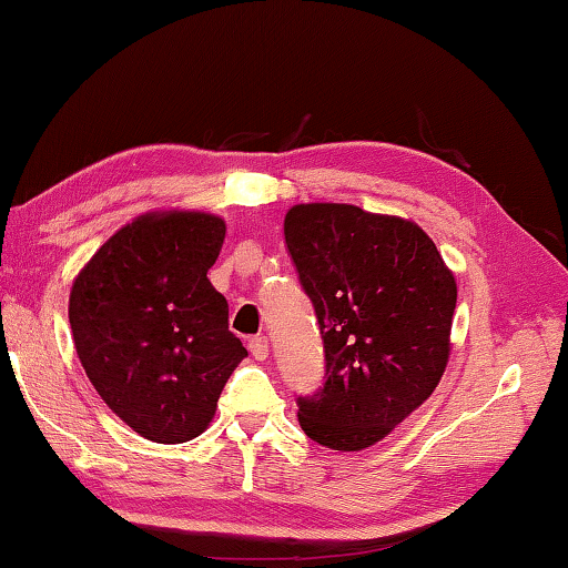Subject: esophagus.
<instances>
[{
	"label": "esophagus",
	"mask_w": 568,
	"mask_h": 568,
	"mask_svg": "<svg viewBox=\"0 0 568 568\" xmlns=\"http://www.w3.org/2000/svg\"><path fill=\"white\" fill-rule=\"evenodd\" d=\"M247 348L255 355V361H265L267 353H271V343H267L265 335H257V338L247 343Z\"/></svg>",
	"instance_id": "obj_1"
}]
</instances>
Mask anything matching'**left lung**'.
<instances>
[{"label":"left lung","instance_id":"8db88e82","mask_svg":"<svg viewBox=\"0 0 568 568\" xmlns=\"http://www.w3.org/2000/svg\"><path fill=\"white\" fill-rule=\"evenodd\" d=\"M285 245L323 335L325 383L297 398L307 438L361 450L386 438L444 376L456 281L423 230L355 205H295Z\"/></svg>","mask_w":568,"mask_h":568}]
</instances>
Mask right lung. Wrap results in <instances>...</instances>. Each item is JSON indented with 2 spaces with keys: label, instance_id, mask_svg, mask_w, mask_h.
Listing matches in <instances>:
<instances>
[{
  "label": "right lung",
  "instance_id": "add662e5",
  "mask_svg": "<svg viewBox=\"0 0 568 568\" xmlns=\"http://www.w3.org/2000/svg\"><path fill=\"white\" fill-rule=\"evenodd\" d=\"M223 240L217 215H140L72 285L70 325L84 373L112 413L155 444L203 434L247 355L227 331V301L207 281Z\"/></svg>",
  "mask_w": 568,
  "mask_h": 568
}]
</instances>
